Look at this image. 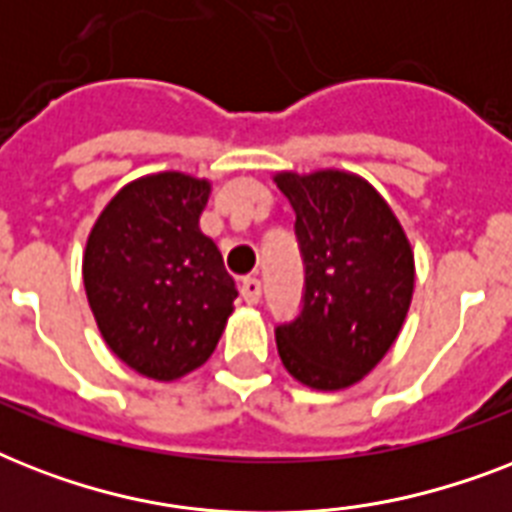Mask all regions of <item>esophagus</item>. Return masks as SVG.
Masks as SVG:
<instances>
[{
  "label": "esophagus",
  "instance_id": "esophagus-1",
  "mask_svg": "<svg viewBox=\"0 0 512 512\" xmlns=\"http://www.w3.org/2000/svg\"><path fill=\"white\" fill-rule=\"evenodd\" d=\"M241 297H244V303L247 305L260 303V297H263V284H260V279L247 276V279L241 281Z\"/></svg>",
  "mask_w": 512,
  "mask_h": 512
}]
</instances>
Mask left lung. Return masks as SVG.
<instances>
[{
    "label": "left lung",
    "mask_w": 512,
    "mask_h": 512,
    "mask_svg": "<svg viewBox=\"0 0 512 512\" xmlns=\"http://www.w3.org/2000/svg\"><path fill=\"white\" fill-rule=\"evenodd\" d=\"M295 209L305 263L303 311L276 327L281 364L313 390H342L396 342L414 295L404 225L369 180L345 170L276 172Z\"/></svg>",
    "instance_id": "obj_1"
}]
</instances>
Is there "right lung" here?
Segmentation results:
<instances>
[{"mask_svg":"<svg viewBox=\"0 0 512 512\" xmlns=\"http://www.w3.org/2000/svg\"><path fill=\"white\" fill-rule=\"evenodd\" d=\"M212 183L156 172L116 191L82 257L87 303L106 345L143 377L199 369L233 313L236 284L199 228Z\"/></svg>","mask_w":512,"mask_h":512,"instance_id":"obj_1","label":"right lung"}]
</instances>
